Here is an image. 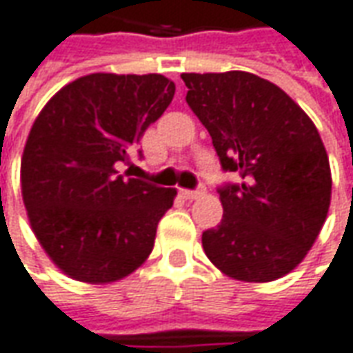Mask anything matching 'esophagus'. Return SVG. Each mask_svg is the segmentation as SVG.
I'll return each mask as SVG.
<instances>
[{
	"mask_svg": "<svg viewBox=\"0 0 353 353\" xmlns=\"http://www.w3.org/2000/svg\"><path fill=\"white\" fill-rule=\"evenodd\" d=\"M181 196L184 200H198L201 196L200 190H181Z\"/></svg>",
	"mask_w": 353,
	"mask_h": 353,
	"instance_id": "obj_1",
	"label": "esophagus"
}]
</instances>
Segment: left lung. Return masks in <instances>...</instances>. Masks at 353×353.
I'll return each mask as SVG.
<instances>
[{"mask_svg":"<svg viewBox=\"0 0 353 353\" xmlns=\"http://www.w3.org/2000/svg\"><path fill=\"white\" fill-rule=\"evenodd\" d=\"M186 103L208 128L223 171V221L201 234L223 273L271 283L302 263L330 205L329 155L317 128L286 92L244 70L182 72Z\"/></svg>","mask_w":353,"mask_h":353,"instance_id":"8db88e82","label":"left lung"}]
</instances>
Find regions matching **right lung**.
<instances>
[{
    "label": "right lung",
    "instance_id": "obj_1",
    "mask_svg": "<svg viewBox=\"0 0 353 353\" xmlns=\"http://www.w3.org/2000/svg\"><path fill=\"white\" fill-rule=\"evenodd\" d=\"M163 74L94 72L61 88L36 117L21 161L28 221L70 279H125L152 254L157 223L176 196L121 169L169 107Z\"/></svg>",
    "mask_w": 353,
    "mask_h": 353
}]
</instances>
